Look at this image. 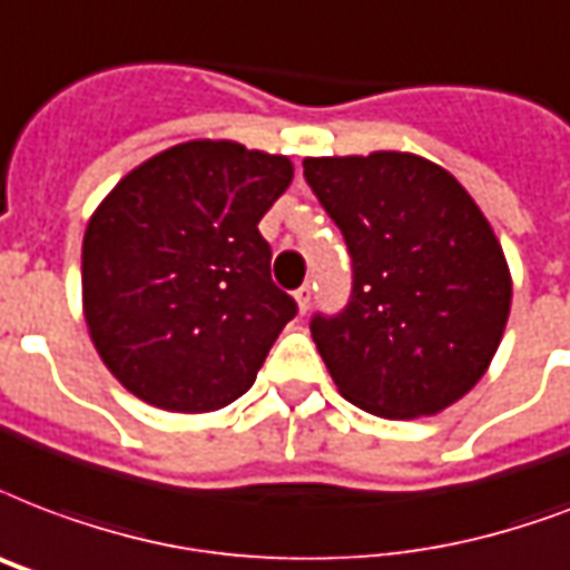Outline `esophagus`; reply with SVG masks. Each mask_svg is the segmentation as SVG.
Masks as SVG:
<instances>
[{"mask_svg": "<svg viewBox=\"0 0 570 570\" xmlns=\"http://www.w3.org/2000/svg\"><path fill=\"white\" fill-rule=\"evenodd\" d=\"M311 298H314V289H311V284H304L295 289V304H298V311H307L311 307Z\"/></svg>", "mask_w": 570, "mask_h": 570, "instance_id": "obj_1", "label": "esophagus"}]
</instances>
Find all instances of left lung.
Instances as JSON below:
<instances>
[{"label": "left lung", "mask_w": 570, "mask_h": 570, "mask_svg": "<svg viewBox=\"0 0 570 570\" xmlns=\"http://www.w3.org/2000/svg\"><path fill=\"white\" fill-rule=\"evenodd\" d=\"M304 179L353 256V295L311 334L358 410L421 419L458 403L499 350L511 272L449 169L410 151L304 158Z\"/></svg>", "instance_id": "8db88e82"}]
</instances>
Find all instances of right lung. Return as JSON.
<instances>
[{"label": "right lung", "mask_w": 570, "mask_h": 570, "mask_svg": "<svg viewBox=\"0 0 570 570\" xmlns=\"http://www.w3.org/2000/svg\"><path fill=\"white\" fill-rule=\"evenodd\" d=\"M293 160L190 140L134 167L82 236V316L95 350L140 401L215 412L256 380L295 302L272 284L259 220Z\"/></svg>", "instance_id": "add662e5"}]
</instances>
